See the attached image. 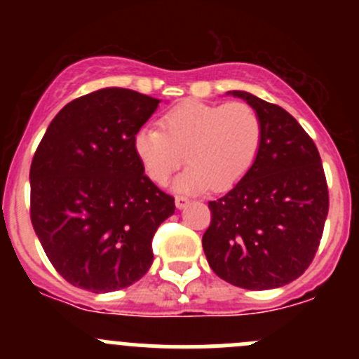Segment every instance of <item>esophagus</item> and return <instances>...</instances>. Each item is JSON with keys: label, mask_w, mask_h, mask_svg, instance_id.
Masks as SVG:
<instances>
[{"label": "esophagus", "mask_w": 359, "mask_h": 359, "mask_svg": "<svg viewBox=\"0 0 359 359\" xmlns=\"http://www.w3.org/2000/svg\"><path fill=\"white\" fill-rule=\"evenodd\" d=\"M189 205V200H187L186 196H175V206L179 210H182V208H186V206Z\"/></svg>", "instance_id": "34e87169"}]
</instances>
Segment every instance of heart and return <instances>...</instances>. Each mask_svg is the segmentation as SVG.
<instances>
[{
	"label": "heart",
	"instance_id": "1",
	"mask_svg": "<svg viewBox=\"0 0 359 359\" xmlns=\"http://www.w3.org/2000/svg\"><path fill=\"white\" fill-rule=\"evenodd\" d=\"M156 126H142L133 137V151L144 172L165 184L182 165L179 191H227L252 168L260 142L262 119L247 102L206 104L187 100L166 111Z\"/></svg>",
	"mask_w": 359,
	"mask_h": 359
}]
</instances>
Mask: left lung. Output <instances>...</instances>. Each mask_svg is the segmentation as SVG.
<instances>
[{
	"label": "left lung",
	"mask_w": 359,
	"mask_h": 359,
	"mask_svg": "<svg viewBox=\"0 0 359 359\" xmlns=\"http://www.w3.org/2000/svg\"><path fill=\"white\" fill-rule=\"evenodd\" d=\"M262 119V142L247 175L208 201L203 250L219 278L247 290L297 280L313 262L328 215L320 153L295 118L276 104L234 90Z\"/></svg>",
	"instance_id": "8db88e82"
}]
</instances>
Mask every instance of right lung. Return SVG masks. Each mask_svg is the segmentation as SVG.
<instances>
[{
  "mask_svg": "<svg viewBox=\"0 0 359 359\" xmlns=\"http://www.w3.org/2000/svg\"><path fill=\"white\" fill-rule=\"evenodd\" d=\"M159 100L102 88L59 111L31 163V222L72 287L114 292L153 264V238L175 200L144 173L133 137Z\"/></svg>",
  "mask_w": 359,
  "mask_h": 359,
  "instance_id": "right-lung-1",
  "label": "right lung"
}]
</instances>
